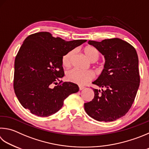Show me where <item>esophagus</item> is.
Returning a JSON list of instances; mask_svg holds the SVG:
<instances>
[{
	"label": "esophagus",
	"mask_w": 149,
	"mask_h": 149,
	"mask_svg": "<svg viewBox=\"0 0 149 149\" xmlns=\"http://www.w3.org/2000/svg\"><path fill=\"white\" fill-rule=\"evenodd\" d=\"M85 88L84 87V86H79V91H81V90H83V89Z\"/></svg>",
	"instance_id": "esophagus-1"
}]
</instances>
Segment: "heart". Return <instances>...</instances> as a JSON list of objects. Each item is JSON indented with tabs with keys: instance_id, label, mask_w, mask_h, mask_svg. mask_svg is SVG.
Instances as JSON below:
<instances>
[{
	"instance_id": "b5f03b06",
	"label": "heart",
	"mask_w": 149,
	"mask_h": 149,
	"mask_svg": "<svg viewBox=\"0 0 149 149\" xmlns=\"http://www.w3.org/2000/svg\"><path fill=\"white\" fill-rule=\"evenodd\" d=\"M84 53L89 61L94 63L98 60L100 57V52L96 47L91 45L84 48ZM74 55V51H70L64 55L62 58V64L64 67H70L72 64V58ZM94 75L91 71H81L77 69L70 70L66 74V79L68 81L77 85H83L87 82L93 80Z\"/></svg>"
}]
</instances>
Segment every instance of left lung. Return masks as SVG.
I'll return each instance as SVG.
<instances>
[{"instance_id":"1","label":"left lung","mask_w":149,"mask_h":149,"mask_svg":"<svg viewBox=\"0 0 149 149\" xmlns=\"http://www.w3.org/2000/svg\"><path fill=\"white\" fill-rule=\"evenodd\" d=\"M88 43L104 55L105 63L101 75L93 82L102 91L93 88L94 97L84 104L85 110L98 121L115 120L128 113L138 90L140 76L136 50L119 38Z\"/></svg>"}]
</instances>
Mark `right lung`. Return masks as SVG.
<instances>
[{
    "label": "right lung",
    "mask_w": 149,
    "mask_h": 149,
    "mask_svg": "<svg viewBox=\"0 0 149 149\" xmlns=\"http://www.w3.org/2000/svg\"><path fill=\"white\" fill-rule=\"evenodd\" d=\"M86 42L66 41L48 32L26 38L15 56L13 77L15 94L24 108L39 117H49L63 107L70 94L79 91L76 84L60 80L64 75L62 58Z\"/></svg>",
    "instance_id": "obj_1"
}]
</instances>
